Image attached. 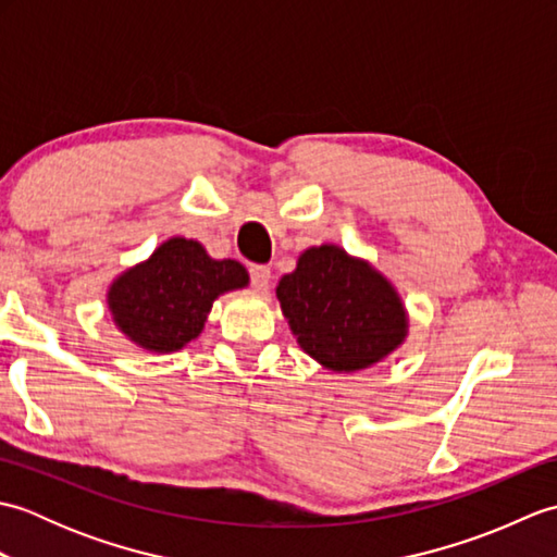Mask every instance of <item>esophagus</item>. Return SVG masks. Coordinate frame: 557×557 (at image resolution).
I'll use <instances>...</instances> for the list:
<instances>
[{
  "label": "esophagus",
  "mask_w": 557,
  "mask_h": 557,
  "mask_svg": "<svg viewBox=\"0 0 557 557\" xmlns=\"http://www.w3.org/2000/svg\"><path fill=\"white\" fill-rule=\"evenodd\" d=\"M248 275H251V285L256 289H265L270 282V268L268 265H251L248 268Z\"/></svg>",
  "instance_id": "esophagus-1"
}]
</instances>
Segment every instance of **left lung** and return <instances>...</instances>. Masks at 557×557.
Here are the masks:
<instances>
[{"mask_svg": "<svg viewBox=\"0 0 557 557\" xmlns=\"http://www.w3.org/2000/svg\"><path fill=\"white\" fill-rule=\"evenodd\" d=\"M282 313L299 347L325 369H369L407 337V313L395 287L366 260L339 246H313L280 280Z\"/></svg>", "mask_w": 557, "mask_h": 557, "instance_id": "left-lung-1", "label": "left lung"}]
</instances>
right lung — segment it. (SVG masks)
I'll list each match as a JSON object with an SVG mask.
<instances>
[{"label":"right lung","instance_id":"obj_1","mask_svg":"<svg viewBox=\"0 0 557 557\" xmlns=\"http://www.w3.org/2000/svg\"><path fill=\"white\" fill-rule=\"evenodd\" d=\"M246 285L242 263L210 258L198 242L174 236L146 263L112 282L108 304L128 339L148 351L170 354L200 335L220 294Z\"/></svg>","mask_w":557,"mask_h":557}]
</instances>
